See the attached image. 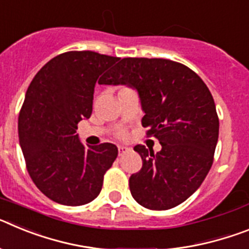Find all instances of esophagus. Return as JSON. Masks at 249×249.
Here are the masks:
<instances>
[{
    "mask_svg": "<svg viewBox=\"0 0 249 249\" xmlns=\"http://www.w3.org/2000/svg\"><path fill=\"white\" fill-rule=\"evenodd\" d=\"M128 151H129L128 147H126V146H118V155H120V156L124 155V153H127V152H128Z\"/></svg>",
    "mask_w": 249,
    "mask_h": 249,
    "instance_id": "esophagus-1",
    "label": "esophagus"
}]
</instances>
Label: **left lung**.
Returning <instances> with one entry per match:
<instances>
[{"label":"left lung","mask_w":249,"mask_h":249,"mask_svg":"<svg viewBox=\"0 0 249 249\" xmlns=\"http://www.w3.org/2000/svg\"><path fill=\"white\" fill-rule=\"evenodd\" d=\"M135 89L144 116L142 126L162 149L135 147L140 172L129 177L137 203L153 211L181 204L198 190L213 163L219 121L212 94L198 74L164 58H122L100 81Z\"/></svg>","instance_id":"left-lung-1"}]
</instances>
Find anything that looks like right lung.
Here are the masks:
<instances>
[{"label":"right lung","instance_id":"1","mask_svg":"<svg viewBox=\"0 0 249 249\" xmlns=\"http://www.w3.org/2000/svg\"><path fill=\"white\" fill-rule=\"evenodd\" d=\"M118 61L92 51L66 52L48 61L28 86L18 117L19 146L34 183L57 203L93 201L117 158L114 144L85 146L76 129L91 117L97 80Z\"/></svg>","mask_w":249,"mask_h":249}]
</instances>
